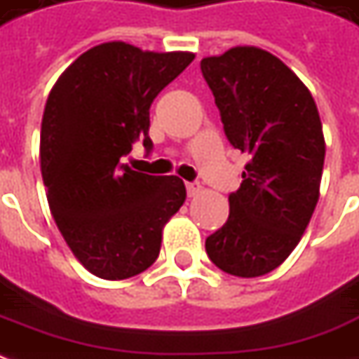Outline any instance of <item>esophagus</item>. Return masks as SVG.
Instances as JSON below:
<instances>
[{
	"label": "esophagus",
	"mask_w": 359,
	"mask_h": 359,
	"mask_svg": "<svg viewBox=\"0 0 359 359\" xmlns=\"http://www.w3.org/2000/svg\"><path fill=\"white\" fill-rule=\"evenodd\" d=\"M185 189H187V196L194 197L201 191V184H199V182H187V184H185Z\"/></svg>",
	"instance_id": "1"
}]
</instances>
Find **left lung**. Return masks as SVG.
Masks as SVG:
<instances>
[{
  "mask_svg": "<svg viewBox=\"0 0 359 359\" xmlns=\"http://www.w3.org/2000/svg\"><path fill=\"white\" fill-rule=\"evenodd\" d=\"M201 73L227 140L251 156L205 251L229 275L263 276L292 252L318 203L326 154L318 108L285 62L257 47L208 57Z\"/></svg>",
  "mask_w": 359,
  "mask_h": 359,
  "instance_id": "1",
  "label": "left lung"
}]
</instances>
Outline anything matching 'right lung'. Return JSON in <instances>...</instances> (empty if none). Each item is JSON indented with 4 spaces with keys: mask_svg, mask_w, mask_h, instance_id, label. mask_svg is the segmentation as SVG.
I'll return each instance as SVG.
<instances>
[{
    "mask_svg": "<svg viewBox=\"0 0 359 359\" xmlns=\"http://www.w3.org/2000/svg\"><path fill=\"white\" fill-rule=\"evenodd\" d=\"M194 53H151L112 41L83 53L53 86L41 124L50 213L84 269L107 280L146 271L162 229L185 201L175 175L134 172V142L154 148L150 107Z\"/></svg>",
    "mask_w": 359,
    "mask_h": 359,
    "instance_id": "add662e5",
    "label": "right lung"
}]
</instances>
